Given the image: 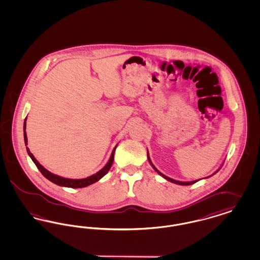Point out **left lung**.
Returning a JSON list of instances; mask_svg holds the SVG:
<instances>
[{
    "instance_id": "left-lung-1",
    "label": "left lung",
    "mask_w": 260,
    "mask_h": 260,
    "mask_svg": "<svg viewBox=\"0 0 260 260\" xmlns=\"http://www.w3.org/2000/svg\"><path fill=\"white\" fill-rule=\"evenodd\" d=\"M147 158H148L149 164L151 165V167L154 169V171L156 172V173H158V174H160L161 177H164L166 180H168V181H170V182H173V183H175V184H178V185H192V184H194V183H196V182H198L199 180H201V179H197V180H193V181H178V180H175V179H173V178H171V177H169V176H167V175H165V174H162L161 172H159L157 169H156V167L153 165V162L151 161V159H150V157H149V153L148 151H147ZM222 168V165H221V167L215 172V173H212L211 175L210 176H207V177H205V178H209L210 176H212L213 174H215V173H217L220 169Z\"/></svg>"
}]
</instances>
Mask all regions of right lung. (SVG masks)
I'll return each instance as SVG.
<instances>
[{
  "instance_id": "1",
  "label": "right lung",
  "mask_w": 260,
  "mask_h": 260,
  "mask_svg": "<svg viewBox=\"0 0 260 260\" xmlns=\"http://www.w3.org/2000/svg\"><path fill=\"white\" fill-rule=\"evenodd\" d=\"M26 119H27V118H26ZM26 119L24 120V124H23L25 146L28 145V143H27V142H28V139H27V135H26ZM117 146H118V144L113 149L109 161H107V164H106L99 172L94 173V174H92V175H90V176H88L87 178H82V179L65 178V177H62V176H59V175H57V174L50 173V171H48L47 169H45V168L37 161V159H36V158L34 157V155L30 152V150H29L28 147H26V150H27V153H28L29 157L32 159V161H34V164L36 165L38 170L41 172V173H42L47 179H49L52 183H54V184H56V185L62 186V187L84 188V187H87V186L91 185V184L98 182L99 179H101L106 173L109 172V170L111 169L113 161H114V153H115V150L117 148Z\"/></svg>"
}]
</instances>
